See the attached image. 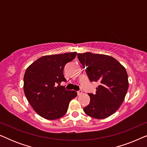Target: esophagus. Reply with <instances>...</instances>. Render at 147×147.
<instances>
[{"mask_svg":"<svg viewBox=\"0 0 147 147\" xmlns=\"http://www.w3.org/2000/svg\"><path fill=\"white\" fill-rule=\"evenodd\" d=\"M77 94H78V96H80L82 94V90H79V91L77 92Z\"/></svg>","mask_w":147,"mask_h":147,"instance_id":"obj_1","label":"esophagus"}]
</instances>
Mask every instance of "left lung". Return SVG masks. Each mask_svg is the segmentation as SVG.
I'll list each match as a JSON object with an SVG mask.
<instances>
[{"label": "left lung", "mask_w": 147, "mask_h": 147, "mask_svg": "<svg viewBox=\"0 0 147 147\" xmlns=\"http://www.w3.org/2000/svg\"><path fill=\"white\" fill-rule=\"evenodd\" d=\"M79 61L86 67L90 82L99 83L96 94H88L90 104L84 111L90 117L103 119L117 111L128 88L125 68L111 56L86 52L78 53Z\"/></svg>", "instance_id": "1"}]
</instances>
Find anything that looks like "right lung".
Segmentation results:
<instances>
[{"instance_id":"right-lung-1","label":"right lung","mask_w":147,"mask_h":147,"mask_svg":"<svg viewBox=\"0 0 147 147\" xmlns=\"http://www.w3.org/2000/svg\"><path fill=\"white\" fill-rule=\"evenodd\" d=\"M71 52L45 55L30 65L24 75V92L33 110L45 119L55 120L65 115L69 102L77 92L60 85L66 82L65 65L76 57Z\"/></svg>"}]
</instances>
